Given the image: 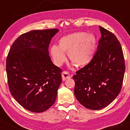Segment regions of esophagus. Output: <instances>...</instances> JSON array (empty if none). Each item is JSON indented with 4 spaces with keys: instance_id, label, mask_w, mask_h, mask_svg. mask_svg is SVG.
<instances>
[{
    "instance_id": "esophagus-1",
    "label": "esophagus",
    "mask_w": 130,
    "mask_h": 130,
    "mask_svg": "<svg viewBox=\"0 0 130 130\" xmlns=\"http://www.w3.org/2000/svg\"><path fill=\"white\" fill-rule=\"evenodd\" d=\"M62 80H65L68 79H70V77H71V75H70L67 71H63L62 74Z\"/></svg>"
}]
</instances>
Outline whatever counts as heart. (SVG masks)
<instances>
[{
    "label": "heart",
    "mask_w": 130,
    "mask_h": 130,
    "mask_svg": "<svg viewBox=\"0 0 130 130\" xmlns=\"http://www.w3.org/2000/svg\"><path fill=\"white\" fill-rule=\"evenodd\" d=\"M96 44L93 34L74 32L62 37L57 46H52L50 53L57 66H61L67 60L65 54L67 53L73 63L77 67H84L93 59Z\"/></svg>",
    "instance_id": "heart-1"
}]
</instances>
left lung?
Returning <instances> with one entry per match:
<instances>
[{"mask_svg":"<svg viewBox=\"0 0 130 130\" xmlns=\"http://www.w3.org/2000/svg\"><path fill=\"white\" fill-rule=\"evenodd\" d=\"M99 28L101 37L96 53L90 63L73 77L76 98L92 110L101 109L116 99L121 90L125 70L123 51L117 37L101 26Z\"/></svg>","mask_w":130,"mask_h":130,"instance_id":"8db88e82","label":"left lung"}]
</instances>
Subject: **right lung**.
Instances as JSON below:
<instances>
[{
  "mask_svg": "<svg viewBox=\"0 0 130 130\" xmlns=\"http://www.w3.org/2000/svg\"><path fill=\"white\" fill-rule=\"evenodd\" d=\"M56 29L33 30L13 43L6 62L8 83L13 98L24 108L43 112L54 103L62 83V70L53 63L49 45Z\"/></svg>",
  "mask_w": 130,
  "mask_h": 130,
  "instance_id": "1",
  "label": "right lung"
}]
</instances>
